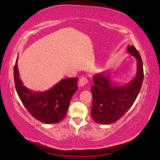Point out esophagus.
Wrapping results in <instances>:
<instances>
[{
	"mask_svg": "<svg viewBox=\"0 0 160 160\" xmlns=\"http://www.w3.org/2000/svg\"><path fill=\"white\" fill-rule=\"evenodd\" d=\"M88 82L89 81L86 78V77H81L79 81V85L81 87H84L86 84L88 83Z\"/></svg>",
	"mask_w": 160,
	"mask_h": 160,
	"instance_id": "esophagus-1",
	"label": "esophagus"
}]
</instances>
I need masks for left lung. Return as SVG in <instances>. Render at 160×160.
I'll list each match as a JSON object with an SVG mask.
<instances>
[{
  "mask_svg": "<svg viewBox=\"0 0 160 160\" xmlns=\"http://www.w3.org/2000/svg\"><path fill=\"white\" fill-rule=\"evenodd\" d=\"M128 51L138 62L136 76L129 84L113 85L106 72L93 76L91 115L96 123L111 124L117 122L133 105L142 88L144 75L141 56L133 45H128Z\"/></svg>",
  "mask_w": 160,
  "mask_h": 160,
  "instance_id": "obj_1",
  "label": "left lung"
}]
</instances>
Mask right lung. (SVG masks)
Returning <instances> with one entry per match:
<instances>
[{
	"instance_id": "right-lung-1",
	"label": "right lung",
	"mask_w": 160,
	"mask_h": 160,
	"mask_svg": "<svg viewBox=\"0 0 160 160\" xmlns=\"http://www.w3.org/2000/svg\"><path fill=\"white\" fill-rule=\"evenodd\" d=\"M18 57L14 67V85L24 107L38 121L45 123H57L67 114L72 95L77 90V77L62 79L45 92H34L23 86L17 68Z\"/></svg>"
}]
</instances>
